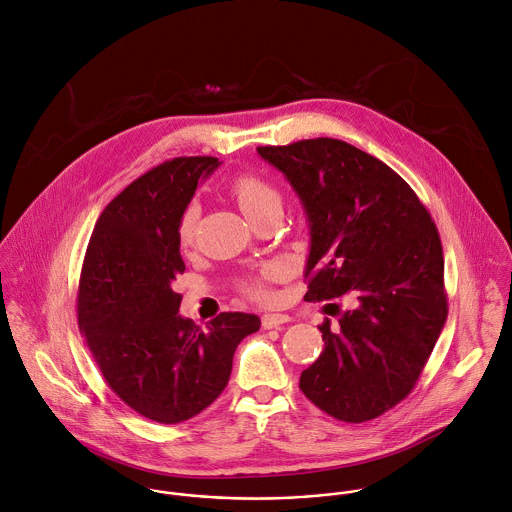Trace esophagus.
I'll return each mask as SVG.
<instances>
[{"mask_svg": "<svg viewBox=\"0 0 512 512\" xmlns=\"http://www.w3.org/2000/svg\"><path fill=\"white\" fill-rule=\"evenodd\" d=\"M290 318L284 314H264L262 316V328L264 330H272V328H280L284 324H288Z\"/></svg>", "mask_w": 512, "mask_h": 512, "instance_id": "obj_1", "label": "esophagus"}]
</instances>
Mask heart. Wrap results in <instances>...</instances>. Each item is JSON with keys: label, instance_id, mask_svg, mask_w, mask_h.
Masks as SVG:
<instances>
[{"label": "heart", "instance_id": "heart-1", "mask_svg": "<svg viewBox=\"0 0 512 512\" xmlns=\"http://www.w3.org/2000/svg\"><path fill=\"white\" fill-rule=\"evenodd\" d=\"M230 194L234 196V200L238 202L240 210L246 214L248 220H256L260 214H264L266 210L272 208H280L282 206V196L280 192L262 176L258 174H240L230 182ZM198 214H200V206L198 202L190 200L184 210L180 212L178 218V226H176V234H178V242L182 246H190L196 238V226H198ZM280 266L276 264H266L254 278L244 280L242 292L258 302H268L272 298L270 292V284L280 278Z\"/></svg>", "mask_w": 512, "mask_h": 512}]
</instances>
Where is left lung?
I'll use <instances>...</instances> for the list:
<instances>
[{
	"mask_svg": "<svg viewBox=\"0 0 512 512\" xmlns=\"http://www.w3.org/2000/svg\"><path fill=\"white\" fill-rule=\"evenodd\" d=\"M258 155L284 172L308 216L304 300L355 302L334 326L328 318L320 326L324 351L302 371L300 389L334 419L371 421L411 393L445 326L437 226L397 172L338 139Z\"/></svg>",
	"mask_w": 512,
	"mask_h": 512,
	"instance_id": "1",
	"label": "left lung"
}]
</instances>
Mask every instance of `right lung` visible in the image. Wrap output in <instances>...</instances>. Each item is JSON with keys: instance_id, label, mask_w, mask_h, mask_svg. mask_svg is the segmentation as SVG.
<instances>
[{"instance_id": "obj_1", "label": "right lung", "mask_w": 512, "mask_h": 512, "mask_svg": "<svg viewBox=\"0 0 512 512\" xmlns=\"http://www.w3.org/2000/svg\"><path fill=\"white\" fill-rule=\"evenodd\" d=\"M216 167L214 157H176L133 180L101 212L79 278V330L107 385L165 425L204 411L228 385L238 343L260 330L242 312H222L206 330L178 316V218Z\"/></svg>"}]
</instances>
